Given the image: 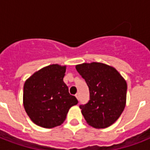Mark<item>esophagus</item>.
<instances>
[{"instance_id":"1","label":"esophagus","mask_w":150,"mask_h":150,"mask_svg":"<svg viewBox=\"0 0 150 150\" xmlns=\"http://www.w3.org/2000/svg\"><path fill=\"white\" fill-rule=\"evenodd\" d=\"M75 97L78 99V100H79V93H76L75 94Z\"/></svg>"}]
</instances>
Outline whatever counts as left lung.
<instances>
[{
    "instance_id": "8db88e82",
    "label": "left lung",
    "mask_w": 150,
    "mask_h": 150,
    "mask_svg": "<svg viewBox=\"0 0 150 150\" xmlns=\"http://www.w3.org/2000/svg\"><path fill=\"white\" fill-rule=\"evenodd\" d=\"M89 90V100L80 105L89 125L104 128L121 116L126 103L127 83L117 71L105 64L93 62L76 65Z\"/></svg>"
}]
</instances>
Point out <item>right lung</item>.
<instances>
[{
  "mask_svg": "<svg viewBox=\"0 0 150 150\" xmlns=\"http://www.w3.org/2000/svg\"><path fill=\"white\" fill-rule=\"evenodd\" d=\"M66 66L51 64L36 71L25 81L23 104L28 116L43 128L61 125L71 107L78 103L64 82Z\"/></svg>",
  "mask_w": 150,
  "mask_h": 150,
  "instance_id": "add662e5",
  "label": "right lung"
}]
</instances>
